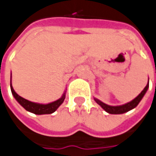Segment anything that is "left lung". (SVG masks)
I'll return each instance as SVG.
<instances>
[{
	"instance_id": "left-lung-1",
	"label": "left lung",
	"mask_w": 156,
	"mask_h": 156,
	"mask_svg": "<svg viewBox=\"0 0 156 156\" xmlns=\"http://www.w3.org/2000/svg\"><path fill=\"white\" fill-rule=\"evenodd\" d=\"M148 89H149V80H148V83L146 85L145 87L144 88V90L134 99H133L132 101H130L128 103H126L125 105H122L112 106V105H106V104L103 103L102 101L96 98H94V100H95V102H96L98 105H100L101 107H102V109H105L107 113L112 114V115H121V114H124L126 112H128V111L132 110L134 108H136L137 105L140 103V101L142 100V98L145 95V93L148 91Z\"/></svg>"
}]
</instances>
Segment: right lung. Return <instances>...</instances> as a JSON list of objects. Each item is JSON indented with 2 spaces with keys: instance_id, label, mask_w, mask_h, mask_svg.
Segmentation results:
<instances>
[{
  "instance_id": "right-lung-1",
  "label": "right lung",
  "mask_w": 156,
  "mask_h": 156,
  "mask_svg": "<svg viewBox=\"0 0 156 156\" xmlns=\"http://www.w3.org/2000/svg\"><path fill=\"white\" fill-rule=\"evenodd\" d=\"M10 87L12 95L19 105H21L23 108L26 109L27 111L35 114V115H47V114H51V113L55 112L60 105L64 103L65 95H66V91H64L60 98H58V100L53 101L51 103H48V104H39V103H35V102L27 100L21 96H19V94L14 91L12 85V73H11Z\"/></svg>"
}]
</instances>
